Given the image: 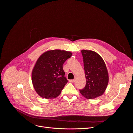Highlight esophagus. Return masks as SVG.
<instances>
[{
  "label": "esophagus",
  "instance_id": "obj_1",
  "mask_svg": "<svg viewBox=\"0 0 133 133\" xmlns=\"http://www.w3.org/2000/svg\"><path fill=\"white\" fill-rule=\"evenodd\" d=\"M75 81V79H73V80H69V82L70 83H74Z\"/></svg>",
  "mask_w": 133,
  "mask_h": 133
}]
</instances>
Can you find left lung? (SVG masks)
<instances>
[{
    "label": "left lung",
    "instance_id": "left-lung-1",
    "mask_svg": "<svg viewBox=\"0 0 133 133\" xmlns=\"http://www.w3.org/2000/svg\"><path fill=\"white\" fill-rule=\"evenodd\" d=\"M84 68L87 79L86 85L79 90L87 99H94L105 91L109 82L107 68L103 59L96 52L82 50Z\"/></svg>",
    "mask_w": 133,
    "mask_h": 133
}]
</instances>
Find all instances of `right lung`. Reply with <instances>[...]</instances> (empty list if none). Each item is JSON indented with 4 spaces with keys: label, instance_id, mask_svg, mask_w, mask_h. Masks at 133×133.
Returning <instances> with one entry per match:
<instances>
[{
    "label": "right lung",
    "instance_id": "add662e5",
    "mask_svg": "<svg viewBox=\"0 0 133 133\" xmlns=\"http://www.w3.org/2000/svg\"><path fill=\"white\" fill-rule=\"evenodd\" d=\"M71 55L70 51L53 50L45 52L38 58L31 78L33 87L39 96L45 99L59 96L68 83L63 65Z\"/></svg>",
    "mask_w": 133,
    "mask_h": 133
}]
</instances>
